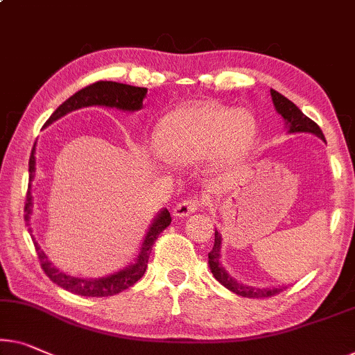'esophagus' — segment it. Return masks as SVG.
I'll return each mask as SVG.
<instances>
[{"label": "esophagus", "instance_id": "34e87169", "mask_svg": "<svg viewBox=\"0 0 355 355\" xmlns=\"http://www.w3.org/2000/svg\"><path fill=\"white\" fill-rule=\"evenodd\" d=\"M202 207V200L199 198H191L180 200V202L173 207V215L175 216H188L189 214H194L196 210Z\"/></svg>", "mask_w": 355, "mask_h": 355}]
</instances>
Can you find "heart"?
Masks as SVG:
<instances>
[{"label": "heart", "mask_w": 355, "mask_h": 355, "mask_svg": "<svg viewBox=\"0 0 355 355\" xmlns=\"http://www.w3.org/2000/svg\"><path fill=\"white\" fill-rule=\"evenodd\" d=\"M255 123L247 113L216 103L183 105L164 118L156 130V148L164 159L196 166L214 159L230 164L250 150Z\"/></svg>", "instance_id": "1"}]
</instances>
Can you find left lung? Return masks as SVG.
<instances>
[{"mask_svg": "<svg viewBox=\"0 0 355 355\" xmlns=\"http://www.w3.org/2000/svg\"><path fill=\"white\" fill-rule=\"evenodd\" d=\"M271 97H272L274 107H276L277 113L284 118L285 127H287L290 134H314L319 137V139L325 140L320 127L317 125L313 119H309L308 116L303 114V111L296 107L293 102H290L287 97H284L282 94L274 91V89H271ZM220 250H221V236L220 232L215 230L214 248H211L209 253V266H210L211 274H214V277L218 280L221 285H225L226 288L231 290V292H234L236 295L245 296V298H253V300L269 298V296H274L279 292H282V288H257V287H250V285L237 282L236 279H232L230 274L226 272L223 264H221Z\"/></svg>", "mask_w": 355, "mask_h": 355, "instance_id": "1", "label": "left lung"}]
</instances>
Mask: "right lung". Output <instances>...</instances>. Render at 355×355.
<instances>
[{
	"mask_svg": "<svg viewBox=\"0 0 355 355\" xmlns=\"http://www.w3.org/2000/svg\"><path fill=\"white\" fill-rule=\"evenodd\" d=\"M148 92L146 87H135L129 86V84H121L113 81H97L86 86L81 91L73 94L70 98L65 100L54 113L51 114V118L46 121L44 125H49L57 121L62 116H65L70 111H75L79 108L86 107H108V108H118L124 111H139L144 107V98ZM36 159H35V146L31 150L30 162H28V172H30V182H28V191H26L25 198V221L30 220L31 211H33V198H31L30 188H31V180L35 177L36 171ZM172 216L168 214L167 209L161 210L157 216L153 221L150 230H148L144 244H141L140 253L137 257L135 263H132L130 266L119 272L111 274V276L102 277V279H79L68 276V274L62 272L57 269L54 264L47 260L46 253L41 250V247L35 242L36 253H38V260L41 263L42 271L46 272V276L49 277L52 282L59 285V287L68 290V292L81 295V296H113L123 292V290L129 288L135 282L144 277L148 266V258L153 250V245L157 239V236L171 225ZM31 230V228H30Z\"/></svg>",
	"mask_w": 355,
	"mask_h": 355,
	"instance_id": "1",
	"label": "right lung"
}]
</instances>
